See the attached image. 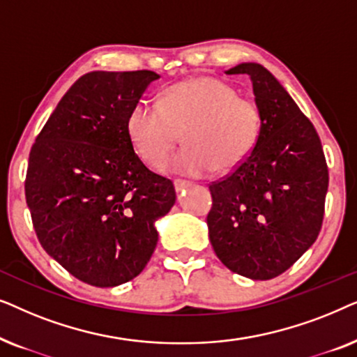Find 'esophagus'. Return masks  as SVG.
Returning <instances> with one entry per match:
<instances>
[{"mask_svg":"<svg viewBox=\"0 0 357 357\" xmlns=\"http://www.w3.org/2000/svg\"><path fill=\"white\" fill-rule=\"evenodd\" d=\"M190 187V183H187V182H180V180H177V182L174 183V188H175V192L177 193H182L185 188H188Z\"/></svg>","mask_w":357,"mask_h":357,"instance_id":"1","label":"esophagus"}]
</instances>
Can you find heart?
I'll return each instance as SVG.
<instances>
[{
    "instance_id": "obj_1",
    "label": "heart",
    "mask_w": 357,
    "mask_h": 357,
    "mask_svg": "<svg viewBox=\"0 0 357 357\" xmlns=\"http://www.w3.org/2000/svg\"><path fill=\"white\" fill-rule=\"evenodd\" d=\"M261 130L260 110L238 97L234 86L198 76L169 87L162 104L139 100L126 119V133L136 154L160 167L183 133L187 148L169 160L167 169L185 177H204L214 169L238 167L255 148Z\"/></svg>"
}]
</instances>
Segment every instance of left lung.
I'll return each instance as SVG.
<instances>
[{
    "label": "left lung",
    "instance_id": "left-lung-1",
    "mask_svg": "<svg viewBox=\"0 0 357 357\" xmlns=\"http://www.w3.org/2000/svg\"><path fill=\"white\" fill-rule=\"evenodd\" d=\"M226 75H248L261 130L250 155L209 185V241L229 270L271 280L312 247L324 221L328 169L319 135L281 82L260 63Z\"/></svg>",
    "mask_w": 357,
    "mask_h": 357
}]
</instances>
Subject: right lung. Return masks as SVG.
<instances>
[{
  "label": "right lung",
  "instance_id": "add662e5",
  "mask_svg": "<svg viewBox=\"0 0 357 357\" xmlns=\"http://www.w3.org/2000/svg\"><path fill=\"white\" fill-rule=\"evenodd\" d=\"M154 71H92L63 99L29 155L26 199L38 241L77 280L114 287L148 265L155 221L175 203L170 180L141 162L126 119Z\"/></svg>",
  "mask_w": 357,
  "mask_h": 357
}]
</instances>
